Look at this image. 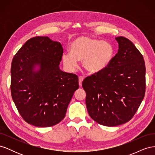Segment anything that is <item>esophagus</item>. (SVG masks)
I'll list each match as a JSON object with an SVG mask.
<instances>
[{
  "label": "esophagus",
  "instance_id": "esophagus-1",
  "mask_svg": "<svg viewBox=\"0 0 155 155\" xmlns=\"http://www.w3.org/2000/svg\"><path fill=\"white\" fill-rule=\"evenodd\" d=\"M83 81V78L82 77H79V87H81Z\"/></svg>",
  "mask_w": 155,
  "mask_h": 155
}]
</instances>
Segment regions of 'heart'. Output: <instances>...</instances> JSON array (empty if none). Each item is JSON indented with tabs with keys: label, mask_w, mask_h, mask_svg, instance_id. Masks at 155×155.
<instances>
[{
	"label": "heart",
	"mask_w": 155,
	"mask_h": 155,
	"mask_svg": "<svg viewBox=\"0 0 155 155\" xmlns=\"http://www.w3.org/2000/svg\"><path fill=\"white\" fill-rule=\"evenodd\" d=\"M70 52L61 55L63 66L70 72H74L78 61L90 74H96L107 68L114 57V48L109 42L94 37L81 36L75 39L70 45Z\"/></svg>",
	"instance_id": "1"
}]
</instances>
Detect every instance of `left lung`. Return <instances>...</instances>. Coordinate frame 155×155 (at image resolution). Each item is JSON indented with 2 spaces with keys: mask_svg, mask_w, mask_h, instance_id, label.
Masks as SVG:
<instances>
[{
  "mask_svg": "<svg viewBox=\"0 0 155 155\" xmlns=\"http://www.w3.org/2000/svg\"><path fill=\"white\" fill-rule=\"evenodd\" d=\"M118 51L107 68L84 79L86 106L92 120L113 127L133 118L145 92L143 55L124 37H117Z\"/></svg>",
  "mask_w": 155,
  "mask_h": 155,
  "instance_id": "1",
  "label": "left lung"
}]
</instances>
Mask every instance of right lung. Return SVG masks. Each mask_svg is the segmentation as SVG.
Masks as SVG:
<instances>
[{"label": "right lung", "mask_w": 155, "mask_h": 155, "mask_svg": "<svg viewBox=\"0 0 155 155\" xmlns=\"http://www.w3.org/2000/svg\"><path fill=\"white\" fill-rule=\"evenodd\" d=\"M63 51L59 42L38 36L28 40L13 58L12 99L28 124L47 127L64 118L79 84L76 75L59 68Z\"/></svg>", "instance_id": "right-lung-1"}]
</instances>
